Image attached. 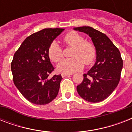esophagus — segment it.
<instances>
[{"mask_svg":"<svg viewBox=\"0 0 132 132\" xmlns=\"http://www.w3.org/2000/svg\"><path fill=\"white\" fill-rule=\"evenodd\" d=\"M68 75H72V74H71V73H62V77H64L68 76Z\"/></svg>","mask_w":132,"mask_h":132,"instance_id":"obj_1","label":"esophagus"}]
</instances>
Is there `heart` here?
Segmentation results:
<instances>
[{
    "instance_id": "heart-1",
    "label": "heart",
    "mask_w": 132,
    "mask_h": 132,
    "mask_svg": "<svg viewBox=\"0 0 132 132\" xmlns=\"http://www.w3.org/2000/svg\"><path fill=\"white\" fill-rule=\"evenodd\" d=\"M63 42L68 46L73 47L72 58L63 60L58 64L59 71L64 73H72L82 69L84 63L90 65L96 57V48L91 42L86 41L77 32L71 31L64 36ZM48 57L53 62H59L64 58V52L56 42H52L48 50Z\"/></svg>"
}]
</instances>
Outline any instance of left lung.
<instances>
[{
	"mask_svg": "<svg viewBox=\"0 0 132 132\" xmlns=\"http://www.w3.org/2000/svg\"><path fill=\"white\" fill-rule=\"evenodd\" d=\"M88 34L96 51V61L81 84L77 86L79 96L88 102L105 100L118 86L123 68V60L118 48L105 34L90 27L74 28Z\"/></svg>",
	"mask_w": 132,
	"mask_h": 132,
	"instance_id": "obj_1",
	"label": "left lung"
}]
</instances>
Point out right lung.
Instances as JSON below:
<instances>
[{
  "label": "right lung",
  "mask_w": 132,
  "mask_h": 132,
  "mask_svg": "<svg viewBox=\"0 0 132 132\" xmlns=\"http://www.w3.org/2000/svg\"><path fill=\"white\" fill-rule=\"evenodd\" d=\"M64 29H44L24 40L11 64L13 80L22 96L36 105H46L55 98L60 90L61 75L50 78L54 70L48 50Z\"/></svg>",
  "instance_id": "obj_1"
}]
</instances>
